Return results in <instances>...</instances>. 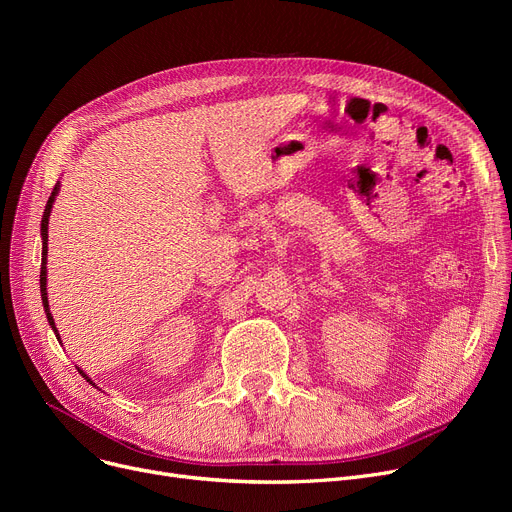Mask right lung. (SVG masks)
I'll return each mask as SVG.
<instances>
[{
    "instance_id": "obj_1",
    "label": "right lung",
    "mask_w": 512,
    "mask_h": 512,
    "mask_svg": "<svg viewBox=\"0 0 512 512\" xmlns=\"http://www.w3.org/2000/svg\"><path fill=\"white\" fill-rule=\"evenodd\" d=\"M58 193H60V182H58L56 186H53L51 197H49V201H47V205H45L43 218H41V242H43V253H41V280H39V284H41V301H43V309H45L47 321H49V326H51L53 334H56V336H58V340H60V334H58V328H56V321H53V315L49 313V301H47V226H49L51 207H53V201H56ZM78 373L83 375V378H85L91 386H95V382L89 378V375H87L83 369H78Z\"/></svg>"
}]
</instances>
